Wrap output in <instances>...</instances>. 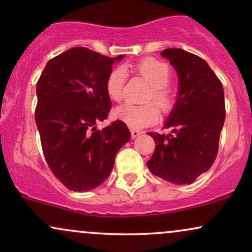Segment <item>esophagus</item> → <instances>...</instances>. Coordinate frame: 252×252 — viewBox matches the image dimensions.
<instances>
[{
	"label": "esophagus",
	"instance_id": "obj_1",
	"mask_svg": "<svg viewBox=\"0 0 252 252\" xmlns=\"http://www.w3.org/2000/svg\"><path fill=\"white\" fill-rule=\"evenodd\" d=\"M130 134H131L132 138H136L137 136H140L141 134H142V131H141V130H137V129H131L130 130Z\"/></svg>",
	"mask_w": 252,
	"mask_h": 252
}]
</instances>
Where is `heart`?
<instances>
[{
	"instance_id": "1",
	"label": "heart",
	"mask_w": 252,
	"mask_h": 252,
	"mask_svg": "<svg viewBox=\"0 0 252 252\" xmlns=\"http://www.w3.org/2000/svg\"><path fill=\"white\" fill-rule=\"evenodd\" d=\"M135 71L149 83L146 100H153L161 111L167 112L174 105V94L168 84L172 79V68L167 63L154 58H146L134 66ZM126 73L121 66H116L109 72L105 80V91L110 99L120 102L124 96ZM155 103V104H156ZM154 103L149 102L141 105L124 103L115 109L114 115L129 126L130 128L140 129L155 123L158 118V109Z\"/></svg>"
}]
</instances>
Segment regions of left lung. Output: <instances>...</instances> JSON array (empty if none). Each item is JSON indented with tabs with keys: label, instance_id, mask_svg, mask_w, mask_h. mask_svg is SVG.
I'll use <instances>...</instances> for the list:
<instances>
[{
	"label": "left lung",
	"instance_id": "obj_1",
	"mask_svg": "<svg viewBox=\"0 0 252 252\" xmlns=\"http://www.w3.org/2000/svg\"><path fill=\"white\" fill-rule=\"evenodd\" d=\"M161 56L178 72L179 96L163 126L172 132H148L156 146L147 166L163 180L192 184L211 168L218 154L225 121L224 89L202 58L180 48H167Z\"/></svg>",
	"mask_w": 252,
	"mask_h": 252
}]
</instances>
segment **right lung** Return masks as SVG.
<instances>
[{
    "instance_id": "1",
    "label": "right lung",
    "mask_w": 252,
    "mask_h": 252,
    "mask_svg": "<svg viewBox=\"0 0 252 252\" xmlns=\"http://www.w3.org/2000/svg\"><path fill=\"white\" fill-rule=\"evenodd\" d=\"M121 59L86 47L71 48L51 59L36 83L35 122L46 162L74 192L103 184L131 136L120 120L96 129L111 110L105 80L112 63Z\"/></svg>"
}]
</instances>
